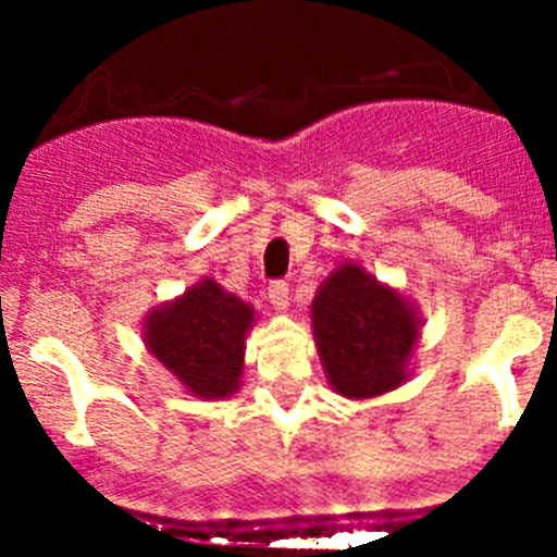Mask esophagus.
Segmentation results:
<instances>
[{
    "mask_svg": "<svg viewBox=\"0 0 557 557\" xmlns=\"http://www.w3.org/2000/svg\"><path fill=\"white\" fill-rule=\"evenodd\" d=\"M269 301H272V307L274 310H288V305H290V288H288V283H285V280H274L272 285H269Z\"/></svg>",
    "mask_w": 557,
    "mask_h": 557,
    "instance_id": "esophagus-1",
    "label": "esophagus"
}]
</instances>
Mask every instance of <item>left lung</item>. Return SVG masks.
Masks as SVG:
<instances>
[{
  "mask_svg": "<svg viewBox=\"0 0 557 557\" xmlns=\"http://www.w3.org/2000/svg\"><path fill=\"white\" fill-rule=\"evenodd\" d=\"M312 325L329 383L342 396H380L407 380L418 314L356 263L339 267L320 285Z\"/></svg>",
  "mask_w": 557,
  "mask_h": 557,
  "instance_id": "obj_1",
  "label": "left lung"
}]
</instances>
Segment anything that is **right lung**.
<instances>
[{"instance_id":"obj_1","label":"right lung","mask_w":557,"mask_h":557,"mask_svg":"<svg viewBox=\"0 0 557 557\" xmlns=\"http://www.w3.org/2000/svg\"><path fill=\"white\" fill-rule=\"evenodd\" d=\"M250 323V305L212 280H201L183 299L150 312L145 342L190 393L223 398L239 385Z\"/></svg>"}]
</instances>
